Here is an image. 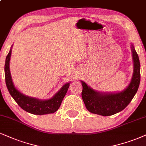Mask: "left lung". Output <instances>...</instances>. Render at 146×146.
Returning a JSON list of instances; mask_svg holds the SVG:
<instances>
[{"label":"left lung","mask_w":146,"mask_h":146,"mask_svg":"<svg viewBox=\"0 0 146 146\" xmlns=\"http://www.w3.org/2000/svg\"><path fill=\"white\" fill-rule=\"evenodd\" d=\"M133 74L130 84L124 91L116 93H100L81 81L82 98L90 112L104 116H111L123 110L134 98L140 83V62L133 44H131Z\"/></svg>","instance_id":"obj_1"}]
</instances>
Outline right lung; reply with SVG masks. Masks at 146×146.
<instances>
[{
    "instance_id": "obj_1",
    "label": "right lung",
    "mask_w": 146,
    "mask_h": 146,
    "mask_svg": "<svg viewBox=\"0 0 146 146\" xmlns=\"http://www.w3.org/2000/svg\"><path fill=\"white\" fill-rule=\"evenodd\" d=\"M12 48V46H11ZM11 55V48L7 55L5 65V82L9 92L14 100L23 110L33 114L42 115L55 112L60 107L62 100L67 93L70 82L65 84L53 98L46 100H40L31 98L18 91L13 82L9 69V62Z\"/></svg>"
}]
</instances>
